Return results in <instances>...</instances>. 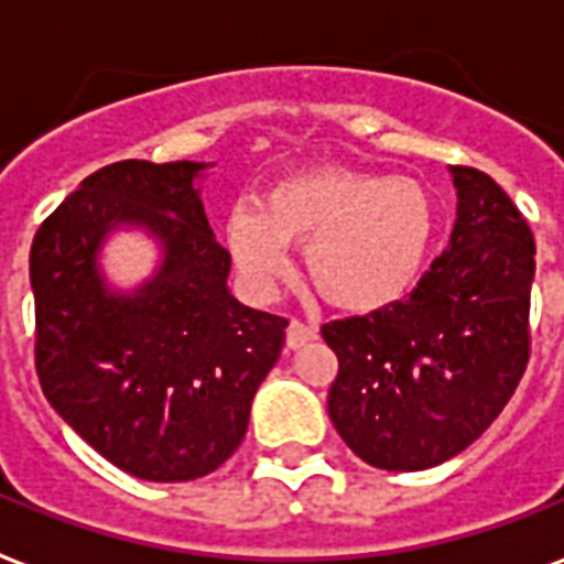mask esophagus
<instances>
[{
	"label": "esophagus",
	"mask_w": 564,
	"mask_h": 564,
	"mask_svg": "<svg viewBox=\"0 0 564 564\" xmlns=\"http://www.w3.org/2000/svg\"><path fill=\"white\" fill-rule=\"evenodd\" d=\"M314 337H316L314 325H304L299 323V319H293L290 328H286V346H290V349H302V346L311 344Z\"/></svg>",
	"instance_id": "1"
}]
</instances>
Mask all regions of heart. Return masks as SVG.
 <instances>
[{
    "label": "heart",
    "mask_w": 564,
    "mask_h": 564,
    "mask_svg": "<svg viewBox=\"0 0 564 564\" xmlns=\"http://www.w3.org/2000/svg\"><path fill=\"white\" fill-rule=\"evenodd\" d=\"M436 239L427 187L373 170L311 166L274 178L260 208L232 206L224 224L232 265L250 295H278L290 248H304L307 278L346 314H377L415 290Z\"/></svg>",
    "instance_id": "obj_1"
}]
</instances>
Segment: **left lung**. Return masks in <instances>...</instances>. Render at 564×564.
I'll list each match as a JSON object with an SVG mask.
<instances>
[{
	"label": "left lung",
	"instance_id": "8db88e82",
	"mask_svg": "<svg viewBox=\"0 0 564 564\" xmlns=\"http://www.w3.org/2000/svg\"><path fill=\"white\" fill-rule=\"evenodd\" d=\"M457 220L410 299L323 328L340 361L328 415L377 469L421 473L469 448L529 361L535 239L494 178L448 166Z\"/></svg>",
	"mask_w": 564,
	"mask_h": 564
}]
</instances>
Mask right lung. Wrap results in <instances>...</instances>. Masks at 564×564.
Listing matches in <instances>:
<instances>
[{"label": "right lung", "instance_id": "add662e5", "mask_svg": "<svg viewBox=\"0 0 564 564\" xmlns=\"http://www.w3.org/2000/svg\"><path fill=\"white\" fill-rule=\"evenodd\" d=\"M203 161H119L83 178L29 253L37 379L104 460L143 481H194L229 460L281 358L286 319L229 293V253L203 208ZM122 231L153 241L149 279L102 265Z\"/></svg>", "mask_w": 564, "mask_h": 564}]
</instances>
